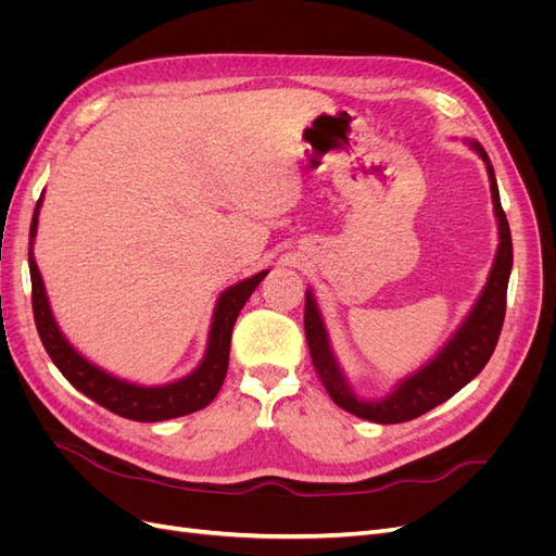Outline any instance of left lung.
<instances>
[{
    "mask_svg": "<svg viewBox=\"0 0 556 556\" xmlns=\"http://www.w3.org/2000/svg\"><path fill=\"white\" fill-rule=\"evenodd\" d=\"M466 143L470 146V150H476L478 157L484 162L486 176H490L494 217L498 227V245L490 276H486V282L480 296L476 299L473 308L468 311L457 331L450 336L447 343L435 352L427 364L419 366L415 374L401 378L390 394H384L380 399H359L355 390H352L339 359H336V352L331 348L317 301L313 292L306 290L304 327L317 378L323 380L325 390L336 406L362 419H368V422L399 425L425 415L427 410L447 401L450 396L457 394L464 384L473 380L482 371L484 364L490 362L496 348L503 317H506V292L513 268V239L506 213L501 208L494 166L478 141Z\"/></svg>",
    "mask_w": 556,
    "mask_h": 556,
    "instance_id": "8db88e82",
    "label": "left lung"
}]
</instances>
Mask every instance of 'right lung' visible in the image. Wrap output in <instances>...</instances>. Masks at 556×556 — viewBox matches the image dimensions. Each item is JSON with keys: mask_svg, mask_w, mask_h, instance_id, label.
I'll list each match as a JSON object with an SVG mask.
<instances>
[{"mask_svg": "<svg viewBox=\"0 0 556 556\" xmlns=\"http://www.w3.org/2000/svg\"><path fill=\"white\" fill-rule=\"evenodd\" d=\"M41 201H43V194L37 201V208H35V215H31V227H29L31 311H35V323L41 336V343L48 352V357L53 359V364L60 368V374L70 380L78 392L97 401L99 406H104L121 417L134 419V422H162V419H174V417L190 415L194 410L206 408L215 399V394L220 392L227 376L233 323H237V317L245 306L250 294L257 290V285L268 274V268L237 285H231V288H227L220 296H217L213 317H211L204 359L199 362V366L192 374L166 384L129 382L125 378H117L104 371L102 366L92 364L88 357H83L80 352L66 341V336L55 323V315L50 311V301L46 294V285L35 260V250H31L37 237V227H39Z\"/></svg>", "mask_w": 556, "mask_h": 556, "instance_id": "obj_1", "label": "right lung"}]
</instances>
